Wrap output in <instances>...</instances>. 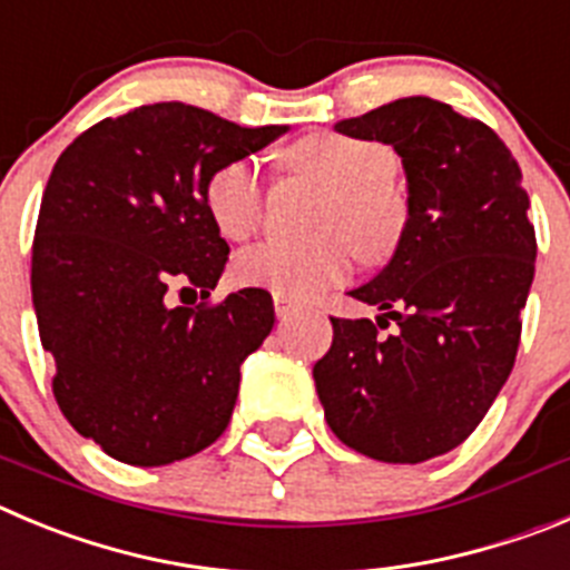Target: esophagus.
<instances>
[{
    "label": "esophagus",
    "mask_w": 570,
    "mask_h": 570,
    "mask_svg": "<svg viewBox=\"0 0 570 570\" xmlns=\"http://www.w3.org/2000/svg\"><path fill=\"white\" fill-rule=\"evenodd\" d=\"M275 312H278V317H289L295 312V304H292L289 297L275 295Z\"/></svg>",
    "instance_id": "esophagus-1"
}]
</instances>
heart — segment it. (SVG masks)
I'll use <instances>...</instances> for the list:
<instances>
[{
  "instance_id": "1",
  "label": "heart",
  "mask_w": 570,
  "mask_h": 570,
  "mask_svg": "<svg viewBox=\"0 0 570 570\" xmlns=\"http://www.w3.org/2000/svg\"><path fill=\"white\" fill-rule=\"evenodd\" d=\"M286 167L330 189L321 209L317 244L261 240L235 258V278L273 295L312 301L343 284L355 269V250L366 261H383L406 233L409 204L394 178V153L374 141L315 132L286 150ZM204 209L224 238L240 240L261 227L266 189L253 158H233L204 181ZM346 234L353 240L342 238Z\"/></svg>"
}]
</instances>
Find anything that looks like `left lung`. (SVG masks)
<instances>
[{"instance_id":"left-lung-1","label":"left lung","mask_w":570,"mask_h":570,"mask_svg":"<svg viewBox=\"0 0 570 570\" xmlns=\"http://www.w3.org/2000/svg\"><path fill=\"white\" fill-rule=\"evenodd\" d=\"M335 130L397 150L409 222L383 273L348 292L383 309L377 323L332 317V346L312 368L317 397L348 449L423 463L474 432L514 368L534 281L531 202L502 138L429 96ZM389 320L399 330L383 336Z\"/></svg>"}]
</instances>
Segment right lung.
I'll list each match as a JSON object with an SVG mask.
<instances>
[{
	"mask_svg": "<svg viewBox=\"0 0 570 570\" xmlns=\"http://www.w3.org/2000/svg\"><path fill=\"white\" fill-rule=\"evenodd\" d=\"M281 132L158 101L101 119L53 164L30 258L36 323L61 414L110 458L167 465L227 429L275 309L264 289L209 301L229 247L204 181ZM173 285L205 301L173 305Z\"/></svg>",
	"mask_w": 570,
	"mask_h": 570,
	"instance_id": "obj_1",
	"label": "right lung"
}]
</instances>
